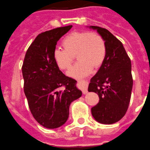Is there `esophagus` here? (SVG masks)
<instances>
[{"mask_svg":"<svg viewBox=\"0 0 150 150\" xmlns=\"http://www.w3.org/2000/svg\"><path fill=\"white\" fill-rule=\"evenodd\" d=\"M78 85H79L80 89H81L83 94H86L88 92L87 87H88V82L85 81H78Z\"/></svg>","mask_w":150,"mask_h":150,"instance_id":"esophagus-1","label":"esophagus"}]
</instances>
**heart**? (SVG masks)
<instances>
[{
    "label": "heart",
    "instance_id": "1",
    "mask_svg": "<svg viewBox=\"0 0 150 150\" xmlns=\"http://www.w3.org/2000/svg\"><path fill=\"white\" fill-rule=\"evenodd\" d=\"M62 45L64 49L56 48L53 51V60L59 69L68 70L76 56L79 62L68 72L72 78L80 79L87 76L92 67H100L105 58V42L94 32H72L63 39Z\"/></svg>",
    "mask_w": 150,
    "mask_h": 150
}]
</instances>
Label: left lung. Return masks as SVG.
<instances>
[{
	"label": "left lung",
	"instance_id": "1",
	"mask_svg": "<svg viewBox=\"0 0 150 150\" xmlns=\"http://www.w3.org/2000/svg\"><path fill=\"white\" fill-rule=\"evenodd\" d=\"M87 27L97 30L106 46L105 58L88 84V91L97 93L100 98L91 108V114L99 123L114 124L128 108L133 88L131 62L122 43L109 30L98 26Z\"/></svg>",
	"mask_w": 150,
	"mask_h": 150
}]
</instances>
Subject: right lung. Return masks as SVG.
Segmentation results:
<instances>
[{"label":"right lung","mask_w":150,"mask_h":150,"mask_svg":"<svg viewBox=\"0 0 150 150\" xmlns=\"http://www.w3.org/2000/svg\"><path fill=\"white\" fill-rule=\"evenodd\" d=\"M72 27L39 34L28 49L22 67L29 108L35 120L46 128H58L65 124L71 103L82 95L77 81L64 75L53 57L57 42ZM62 86L64 90L60 89Z\"/></svg>","instance_id":"obj_1"}]
</instances>
